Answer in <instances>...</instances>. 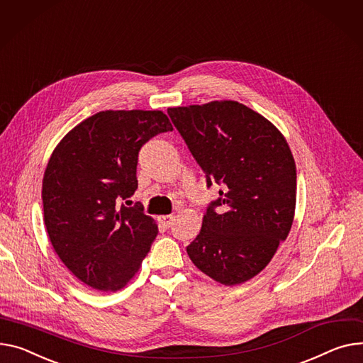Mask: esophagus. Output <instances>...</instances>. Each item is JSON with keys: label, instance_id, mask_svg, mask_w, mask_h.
Masks as SVG:
<instances>
[{"label": "esophagus", "instance_id": "obj_1", "mask_svg": "<svg viewBox=\"0 0 363 363\" xmlns=\"http://www.w3.org/2000/svg\"><path fill=\"white\" fill-rule=\"evenodd\" d=\"M174 219H175V217H174L172 214H167V216H160V217H159V220L162 222V225H163L164 228H171V225H172Z\"/></svg>", "mask_w": 363, "mask_h": 363}]
</instances>
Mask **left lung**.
<instances>
[{
  "mask_svg": "<svg viewBox=\"0 0 363 363\" xmlns=\"http://www.w3.org/2000/svg\"><path fill=\"white\" fill-rule=\"evenodd\" d=\"M167 115L206 174L207 188L222 185L186 252L213 280L244 283L265 269L292 228V152L269 119L239 102L169 108Z\"/></svg>",
  "mask_w": 363,
  "mask_h": 363,
  "instance_id": "left-lung-1",
  "label": "left lung"
}]
</instances>
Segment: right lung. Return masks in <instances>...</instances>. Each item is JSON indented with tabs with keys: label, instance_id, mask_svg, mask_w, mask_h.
Masks as SVG:
<instances>
[{
	"label": "right lung",
	"instance_id": "add662e5",
	"mask_svg": "<svg viewBox=\"0 0 363 363\" xmlns=\"http://www.w3.org/2000/svg\"><path fill=\"white\" fill-rule=\"evenodd\" d=\"M172 130L160 111L98 112L72 128L48 162L42 184L48 236L67 269L96 291L124 287L157 236L141 206H116L138 186L143 144Z\"/></svg>",
	"mask_w": 363,
	"mask_h": 363
}]
</instances>
